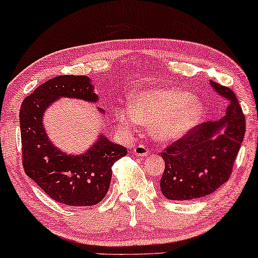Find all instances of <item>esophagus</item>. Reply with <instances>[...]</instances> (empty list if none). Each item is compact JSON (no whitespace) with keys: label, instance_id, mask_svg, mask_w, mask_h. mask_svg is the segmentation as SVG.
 <instances>
[{"label":"esophagus","instance_id":"esophagus-1","mask_svg":"<svg viewBox=\"0 0 258 258\" xmlns=\"http://www.w3.org/2000/svg\"><path fill=\"white\" fill-rule=\"evenodd\" d=\"M148 149H147L143 145H139L134 148V154H135L136 156H140V158H145V156L148 155Z\"/></svg>","mask_w":258,"mask_h":258}]
</instances>
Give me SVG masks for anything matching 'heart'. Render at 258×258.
Masks as SVG:
<instances>
[{"mask_svg":"<svg viewBox=\"0 0 258 258\" xmlns=\"http://www.w3.org/2000/svg\"><path fill=\"white\" fill-rule=\"evenodd\" d=\"M204 115L202 100L178 88L149 89L136 93L132 105L117 109L116 117L125 129L140 123L153 125L155 139L176 140L195 126Z\"/></svg>","mask_w":258,"mask_h":258,"instance_id":"heart-1","label":"heart"}]
</instances>
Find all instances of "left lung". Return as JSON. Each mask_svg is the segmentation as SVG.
<instances>
[{
    "label": "left lung",
    "instance_id": "8db88e82",
    "mask_svg": "<svg viewBox=\"0 0 258 258\" xmlns=\"http://www.w3.org/2000/svg\"><path fill=\"white\" fill-rule=\"evenodd\" d=\"M211 86L229 100L225 116L195 126L161 153L165 172L160 188L169 200L206 197L229 180L245 135V117L235 92L215 82Z\"/></svg>",
    "mask_w": 258,
    "mask_h": 258
}]
</instances>
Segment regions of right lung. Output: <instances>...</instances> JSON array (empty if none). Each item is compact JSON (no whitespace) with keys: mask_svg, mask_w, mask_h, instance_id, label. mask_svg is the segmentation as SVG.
Returning <instances> with one entry per match:
<instances>
[{"mask_svg":"<svg viewBox=\"0 0 258 258\" xmlns=\"http://www.w3.org/2000/svg\"><path fill=\"white\" fill-rule=\"evenodd\" d=\"M60 97L98 100L86 76H58L27 96L20 109L23 169L55 202L68 206L96 205L108 193L112 165L128 152L103 135L82 155H68L56 148L45 132L42 117ZM98 111L104 113L102 109Z\"/></svg>","mask_w":258,"mask_h":258,"instance_id":"1","label":"right lung"}]
</instances>
